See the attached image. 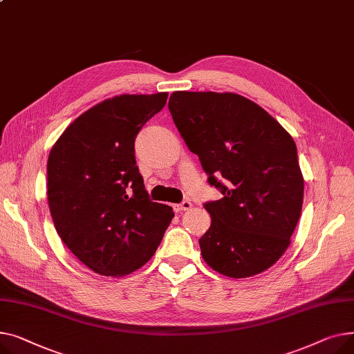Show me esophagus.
<instances>
[{
    "label": "esophagus",
    "mask_w": 354,
    "mask_h": 354,
    "mask_svg": "<svg viewBox=\"0 0 354 354\" xmlns=\"http://www.w3.org/2000/svg\"><path fill=\"white\" fill-rule=\"evenodd\" d=\"M192 207H193V204H192L190 200H184L183 203L174 205V209H176L177 212H185V210H190Z\"/></svg>",
    "instance_id": "esophagus-1"
}]
</instances>
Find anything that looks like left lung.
<instances>
[{
  "label": "left lung",
  "instance_id": "1",
  "mask_svg": "<svg viewBox=\"0 0 354 354\" xmlns=\"http://www.w3.org/2000/svg\"><path fill=\"white\" fill-rule=\"evenodd\" d=\"M169 110L209 183L223 193L204 205L212 216L198 240L204 261L233 279L263 273L287 250L301 213L304 180L295 140L254 101L234 93L174 91Z\"/></svg>",
  "mask_w": 354,
  "mask_h": 354
}]
</instances>
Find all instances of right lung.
<instances>
[{
	"mask_svg": "<svg viewBox=\"0 0 354 354\" xmlns=\"http://www.w3.org/2000/svg\"><path fill=\"white\" fill-rule=\"evenodd\" d=\"M169 93L121 94L77 117L53 145L47 197L55 230L94 273L127 276L156 253L174 213L144 189L134 140Z\"/></svg>",
	"mask_w": 354,
	"mask_h": 354,
	"instance_id": "obj_1",
	"label": "right lung"
}]
</instances>
